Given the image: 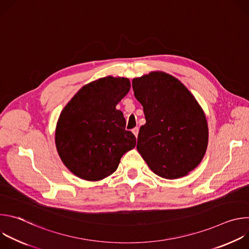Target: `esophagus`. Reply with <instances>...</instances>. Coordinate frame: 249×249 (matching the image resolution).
<instances>
[{"label":"esophagus","mask_w":249,"mask_h":249,"mask_svg":"<svg viewBox=\"0 0 249 249\" xmlns=\"http://www.w3.org/2000/svg\"><path fill=\"white\" fill-rule=\"evenodd\" d=\"M132 132H133V134H134L136 137H138V134H139V128H138V127H135L134 129H132Z\"/></svg>","instance_id":"obj_1"}]
</instances>
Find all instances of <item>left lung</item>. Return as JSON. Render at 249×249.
I'll return each instance as SVG.
<instances>
[{
  "mask_svg": "<svg viewBox=\"0 0 249 249\" xmlns=\"http://www.w3.org/2000/svg\"><path fill=\"white\" fill-rule=\"evenodd\" d=\"M132 87L146 118L138 152L163 178L186 175L207 150L208 125L201 106L180 81L162 72L136 78Z\"/></svg>",
  "mask_w": 249,
  "mask_h": 249,
  "instance_id": "8db88e82",
  "label": "left lung"
}]
</instances>
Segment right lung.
<instances>
[{"mask_svg": "<svg viewBox=\"0 0 249 249\" xmlns=\"http://www.w3.org/2000/svg\"><path fill=\"white\" fill-rule=\"evenodd\" d=\"M126 78L106 77L83 87L58 119L55 143L64 164L85 180L113 173L122 156L135 148L136 137L125 130L117 103L128 93Z\"/></svg>", "mask_w": 249, "mask_h": 249, "instance_id": "add662e5", "label": "right lung"}]
</instances>
